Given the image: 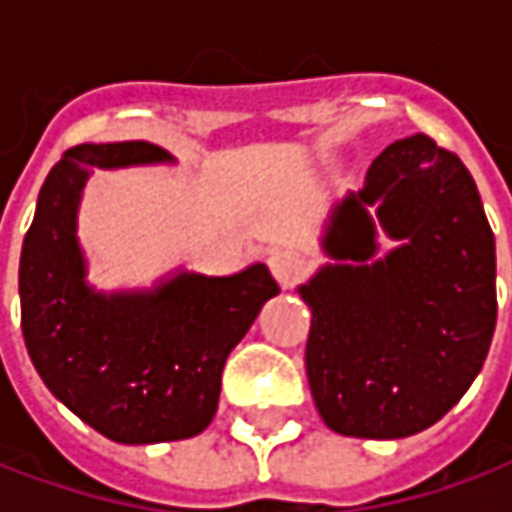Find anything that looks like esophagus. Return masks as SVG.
<instances>
[{"mask_svg":"<svg viewBox=\"0 0 512 512\" xmlns=\"http://www.w3.org/2000/svg\"><path fill=\"white\" fill-rule=\"evenodd\" d=\"M268 268H271V274L277 277V282H282V285H293V282L304 274L307 260H304V255L296 252V249H274V252L268 255Z\"/></svg>","mask_w":512,"mask_h":512,"instance_id":"esophagus-1","label":"esophagus"}]
</instances>
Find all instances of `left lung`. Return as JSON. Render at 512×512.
Wrapping results in <instances>:
<instances>
[{
  "label": "left lung",
  "instance_id": "obj_1",
  "mask_svg": "<svg viewBox=\"0 0 512 512\" xmlns=\"http://www.w3.org/2000/svg\"><path fill=\"white\" fill-rule=\"evenodd\" d=\"M370 204L404 241L373 264ZM323 246L337 263L299 288L323 422L356 439L430 428L472 386L496 326L494 233L469 169L428 134L397 139L334 211Z\"/></svg>",
  "mask_w": 512,
  "mask_h": 512
}]
</instances>
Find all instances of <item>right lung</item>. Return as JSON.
<instances>
[{"label": "right lung", "instance_id": "right-lung-1", "mask_svg": "<svg viewBox=\"0 0 512 512\" xmlns=\"http://www.w3.org/2000/svg\"><path fill=\"white\" fill-rule=\"evenodd\" d=\"M167 158L150 142L65 150L21 246V329L32 365L51 395L120 444L191 439L208 428L227 356L279 293L263 263L233 277L180 274L150 293L87 288L76 244L87 175Z\"/></svg>", "mask_w": 512, "mask_h": 512}]
</instances>
